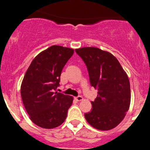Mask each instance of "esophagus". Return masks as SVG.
<instances>
[{
  "mask_svg": "<svg viewBox=\"0 0 150 150\" xmlns=\"http://www.w3.org/2000/svg\"><path fill=\"white\" fill-rule=\"evenodd\" d=\"M75 99H76V100L78 101V102H81V101L83 100V96H76V97H75Z\"/></svg>",
  "mask_w": 150,
  "mask_h": 150,
  "instance_id": "esophagus-1",
  "label": "esophagus"
}]
</instances>
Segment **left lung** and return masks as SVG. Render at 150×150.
Segmentation results:
<instances>
[{
    "label": "left lung",
    "instance_id": "left-lung-1",
    "mask_svg": "<svg viewBox=\"0 0 150 150\" xmlns=\"http://www.w3.org/2000/svg\"><path fill=\"white\" fill-rule=\"evenodd\" d=\"M88 71L90 83L98 94L92 110L85 114L87 122L98 130L109 131L124 119L131 104L130 82L118 60L96 47L75 49Z\"/></svg>",
    "mask_w": 150,
    "mask_h": 150
}]
</instances>
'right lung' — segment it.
<instances>
[{
    "instance_id": "add662e5",
    "label": "right lung",
    "mask_w": 150,
    "mask_h": 150,
    "mask_svg": "<svg viewBox=\"0 0 150 150\" xmlns=\"http://www.w3.org/2000/svg\"><path fill=\"white\" fill-rule=\"evenodd\" d=\"M74 49L51 46L32 61L21 85L22 102L30 119L43 128L59 126L65 120L73 97L54 92L59 85L62 70Z\"/></svg>"
}]
</instances>
